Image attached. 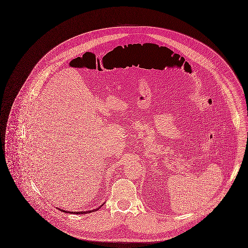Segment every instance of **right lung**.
<instances>
[{
  "mask_svg": "<svg viewBox=\"0 0 248 248\" xmlns=\"http://www.w3.org/2000/svg\"><path fill=\"white\" fill-rule=\"evenodd\" d=\"M102 206V205H101ZM98 209H100V207L98 208ZM98 209H96V210H92V211H86V212H68V211H64V210H62V209H59L60 211H62V212H65V213H70V214H77V215H82V214H87V213H92V212H96V211H98Z\"/></svg>",
  "mask_w": 248,
  "mask_h": 248,
  "instance_id": "add662e5",
  "label": "right lung"
}]
</instances>
